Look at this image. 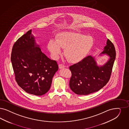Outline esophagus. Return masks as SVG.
Masks as SVG:
<instances>
[{"label":"esophagus","instance_id":"1","mask_svg":"<svg viewBox=\"0 0 129 129\" xmlns=\"http://www.w3.org/2000/svg\"><path fill=\"white\" fill-rule=\"evenodd\" d=\"M58 67H59V69H62V68H65V66L64 65H63V64H60L58 65Z\"/></svg>","mask_w":129,"mask_h":129}]
</instances>
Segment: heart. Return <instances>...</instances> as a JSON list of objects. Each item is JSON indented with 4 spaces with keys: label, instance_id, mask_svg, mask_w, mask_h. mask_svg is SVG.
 I'll return each mask as SVG.
<instances>
[{
    "label": "heart",
    "instance_id": "b5f03b06",
    "mask_svg": "<svg viewBox=\"0 0 129 129\" xmlns=\"http://www.w3.org/2000/svg\"><path fill=\"white\" fill-rule=\"evenodd\" d=\"M93 43L90 36L74 32H66L59 34L56 40H49L48 48L54 57H57L61 53V48L65 49L66 58L71 61H77L88 53Z\"/></svg>",
    "mask_w": 129,
    "mask_h": 129
}]
</instances>
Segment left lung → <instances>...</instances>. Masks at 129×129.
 Listing matches in <instances>:
<instances>
[{
	"label": "left lung",
	"mask_w": 129,
	"mask_h": 129,
	"mask_svg": "<svg viewBox=\"0 0 129 129\" xmlns=\"http://www.w3.org/2000/svg\"><path fill=\"white\" fill-rule=\"evenodd\" d=\"M104 55L108 56L109 58L102 66H98L95 57L89 56L70 67L72 75L69 84L72 91L86 95L98 91L106 85L116 58L115 47L109 39L100 56Z\"/></svg>",
	"instance_id": "obj_1"
}]
</instances>
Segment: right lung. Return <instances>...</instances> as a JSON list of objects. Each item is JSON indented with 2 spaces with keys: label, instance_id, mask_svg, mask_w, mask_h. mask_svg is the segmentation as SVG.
Here are the masks:
<instances>
[{
  "label": "right lung",
  "instance_id": "add662e5",
  "mask_svg": "<svg viewBox=\"0 0 129 129\" xmlns=\"http://www.w3.org/2000/svg\"><path fill=\"white\" fill-rule=\"evenodd\" d=\"M11 61L18 85L27 93L37 96L49 91L58 69L57 62L42 53L31 29L14 44Z\"/></svg>",
  "mask_w": 129,
  "mask_h": 129
}]
</instances>
